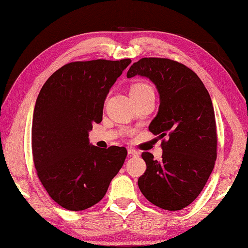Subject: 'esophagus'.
I'll list each match as a JSON object with an SVG mask.
<instances>
[{
    "mask_svg": "<svg viewBox=\"0 0 248 248\" xmlns=\"http://www.w3.org/2000/svg\"><path fill=\"white\" fill-rule=\"evenodd\" d=\"M128 155H130V156H139V152L133 148H128Z\"/></svg>",
    "mask_w": 248,
    "mask_h": 248,
    "instance_id": "obj_1",
    "label": "esophagus"
}]
</instances>
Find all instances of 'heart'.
I'll list each match as a JSON object with an SVG mask.
<instances>
[{"label":"heart","mask_w":248,"mask_h":248,"mask_svg":"<svg viewBox=\"0 0 248 248\" xmlns=\"http://www.w3.org/2000/svg\"><path fill=\"white\" fill-rule=\"evenodd\" d=\"M146 87H149V86L145 85V84H137V85H134V86L132 87V89H131V90H139V89L146 88Z\"/></svg>","instance_id":"heart-1"}]
</instances>
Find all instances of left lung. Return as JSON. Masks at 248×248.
Listing matches in <instances>:
<instances>
[{
  "mask_svg": "<svg viewBox=\"0 0 248 248\" xmlns=\"http://www.w3.org/2000/svg\"><path fill=\"white\" fill-rule=\"evenodd\" d=\"M146 77L156 86L159 108L149 131L163 140L161 161L144 152L140 192L153 204L179 211L200 195L214 169L217 135L214 108L204 84L186 65L164 58L134 62L128 78Z\"/></svg>",
  "mask_w": 248,
  "mask_h": 248,
  "instance_id": "obj_1",
  "label": "left lung"
}]
</instances>
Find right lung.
Listing matches in <instances>:
<instances>
[{"label": "right lung", "instance_id": "obj_1", "mask_svg": "<svg viewBox=\"0 0 248 248\" xmlns=\"http://www.w3.org/2000/svg\"><path fill=\"white\" fill-rule=\"evenodd\" d=\"M131 63L71 62L56 71L36 99L32 152L37 176L53 201L84 211L101 201L127 157L124 147L92 145V124H100L104 101Z\"/></svg>", "mask_w": 248, "mask_h": 248}]
</instances>
